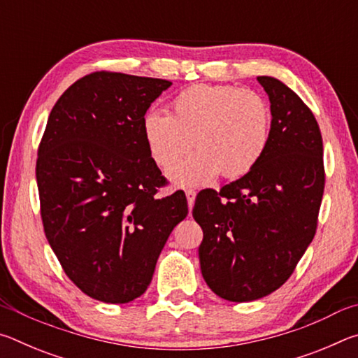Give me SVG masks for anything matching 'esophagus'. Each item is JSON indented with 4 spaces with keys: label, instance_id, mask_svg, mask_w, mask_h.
Masks as SVG:
<instances>
[{
    "label": "esophagus",
    "instance_id": "1",
    "mask_svg": "<svg viewBox=\"0 0 358 358\" xmlns=\"http://www.w3.org/2000/svg\"><path fill=\"white\" fill-rule=\"evenodd\" d=\"M185 194H186V199H187V207H189V210H192L194 201H196V191H194V189H185Z\"/></svg>",
    "mask_w": 358,
    "mask_h": 358
}]
</instances>
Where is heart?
<instances>
[{"label":"heart","instance_id":"obj_1","mask_svg":"<svg viewBox=\"0 0 358 358\" xmlns=\"http://www.w3.org/2000/svg\"><path fill=\"white\" fill-rule=\"evenodd\" d=\"M148 153L169 172L192 146L198 150L171 172L178 185H203L222 173H250L271 141V108L264 96L234 85H194L180 92L169 115L148 112L142 121Z\"/></svg>","mask_w":358,"mask_h":358}]
</instances>
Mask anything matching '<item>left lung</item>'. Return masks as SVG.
Wrapping results in <instances>:
<instances>
[{"mask_svg":"<svg viewBox=\"0 0 358 358\" xmlns=\"http://www.w3.org/2000/svg\"><path fill=\"white\" fill-rule=\"evenodd\" d=\"M257 82L271 104L266 153L220 191L199 192L192 208L203 230V280L237 303L275 292L294 273L316 235L325 186L322 136L311 108L278 78Z\"/></svg>","mask_w":358,"mask_h":358,"instance_id":"1","label":"left lung"}]
</instances>
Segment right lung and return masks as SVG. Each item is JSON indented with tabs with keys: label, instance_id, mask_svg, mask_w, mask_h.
Segmentation results:
<instances>
[{
	"label": "right lung",
	"instance_id": "add662e5",
	"mask_svg": "<svg viewBox=\"0 0 358 358\" xmlns=\"http://www.w3.org/2000/svg\"><path fill=\"white\" fill-rule=\"evenodd\" d=\"M164 78L98 71L48 115L38 148L41 217L64 273L94 300L129 303L150 286L169 235L187 215L148 153L142 121Z\"/></svg>",
	"mask_w": 358,
	"mask_h": 358
}]
</instances>
